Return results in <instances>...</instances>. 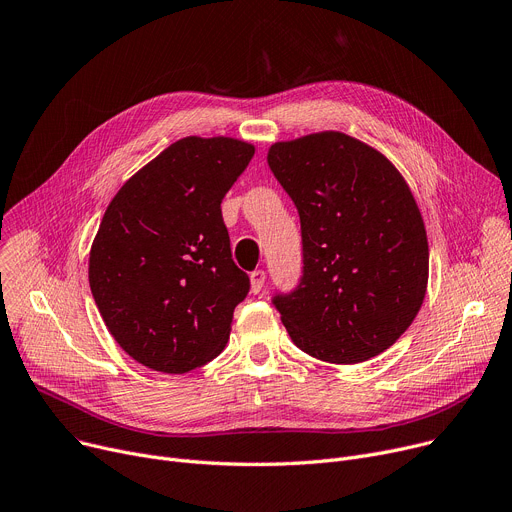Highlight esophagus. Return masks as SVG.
Returning <instances> with one entry per match:
<instances>
[{
    "label": "esophagus",
    "mask_w": 512,
    "mask_h": 512,
    "mask_svg": "<svg viewBox=\"0 0 512 512\" xmlns=\"http://www.w3.org/2000/svg\"><path fill=\"white\" fill-rule=\"evenodd\" d=\"M265 286V271L263 269H255L251 274V292L259 294Z\"/></svg>",
    "instance_id": "34e87169"
}]
</instances>
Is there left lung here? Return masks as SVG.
<instances>
[{"mask_svg": "<svg viewBox=\"0 0 512 512\" xmlns=\"http://www.w3.org/2000/svg\"><path fill=\"white\" fill-rule=\"evenodd\" d=\"M300 216L302 278L271 302L309 356L356 364L391 348L412 325L428 284V238L399 170L342 131L267 152Z\"/></svg>", "mask_w": 512, "mask_h": 512, "instance_id": "8db88e82", "label": "left lung"}]
</instances>
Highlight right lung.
<instances>
[{
	"instance_id": "right-lung-1",
	"label": "right lung",
	"mask_w": 512,
	"mask_h": 512,
	"mask_svg": "<svg viewBox=\"0 0 512 512\" xmlns=\"http://www.w3.org/2000/svg\"><path fill=\"white\" fill-rule=\"evenodd\" d=\"M253 154L241 140L189 135L140 168L102 216L90 290L140 364L183 374L224 350L251 284L232 261L220 203Z\"/></svg>"
}]
</instances>
